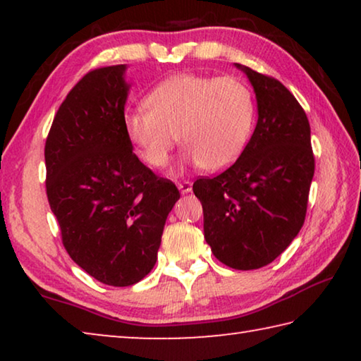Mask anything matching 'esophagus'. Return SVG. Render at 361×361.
<instances>
[{
    "instance_id": "1",
    "label": "esophagus",
    "mask_w": 361,
    "mask_h": 361,
    "mask_svg": "<svg viewBox=\"0 0 361 361\" xmlns=\"http://www.w3.org/2000/svg\"><path fill=\"white\" fill-rule=\"evenodd\" d=\"M176 186H178L181 194H188V192L192 191V183L191 181H181Z\"/></svg>"
}]
</instances>
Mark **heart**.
<instances>
[{"label": "heart", "instance_id": "obj_1", "mask_svg": "<svg viewBox=\"0 0 361 361\" xmlns=\"http://www.w3.org/2000/svg\"><path fill=\"white\" fill-rule=\"evenodd\" d=\"M148 109L126 116L127 138L151 167H166L175 143L181 161L219 172L232 166L253 133L255 95L239 78L175 75L146 95Z\"/></svg>", "mask_w": 361, "mask_h": 361}]
</instances>
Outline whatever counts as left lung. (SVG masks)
Wrapping results in <instances>:
<instances>
[{
  "label": "left lung",
  "mask_w": 361,
  "mask_h": 361,
  "mask_svg": "<svg viewBox=\"0 0 361 361\" xmlns=\"http://www.w3.org/2000/svg\"><path fill=\"white\" fill-rule=\"evenodd\" d=\"M256 95L258 122L239 159L192 185L204 209V235L232 269L252 271L283 253L307 210L314 154L304 109L277 79L235 63Z\"/></svg>",
  "instance_id": "obj_1"
}]
</instances>
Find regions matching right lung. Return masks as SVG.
Returning <instances> with one entry per match:
<instances>
[{"label":"right lung","instance_id":"obj_1","mask_svg":"<svg viewBox=\"0 0 361 361\" xmlns=\"http://www.w3.org/2000/svg\"><path fill=\"white\" fill-rule=\"evenodd\" d=\"M127 65L85 75L54 118L44 148L46 191L71 259L95 280L129 286L157 259L180 192L133 154L124 129Z\"/></svg>","mask_w":361,"mask_h":361}]
</instances>
